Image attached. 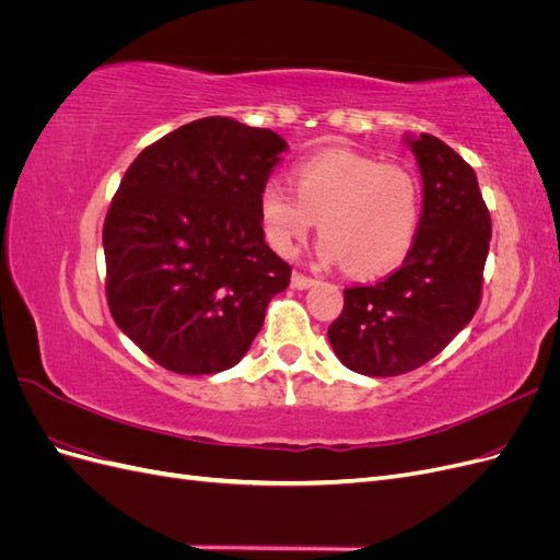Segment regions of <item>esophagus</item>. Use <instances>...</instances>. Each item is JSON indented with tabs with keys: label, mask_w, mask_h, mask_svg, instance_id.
<instances>
[{
	"label": "esophagus",
	"mask_w": 560,
	"mask_h": 560,
	"mask_svg": "<svg viewBox=\"0 0 560 560\" xmlns=\"http://www.w3.org/2000/svg\"><path fill=\"white\" fill-rule=\"evenodd\" d=\"M317 280L315 278H311V276H306V273H299V270H294V276H292V287L294 290H308L311 284H315Z\"/></svg>",
	"instance_id": "34e87169"
}]
</instances>
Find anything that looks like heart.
I'll list each match as a JSON object with an SVG mask.
<instances>
[{
    "label": "heart",
    "mask_w": 560,
    "mask_h": 560,
    "mask_svg": "<svg viewBox=\"0 0 560 560\" xmlns=\"http://www.w3.org/2000/svg\"><path fill=\"white\" fill-rule=\"evenodd\" d=\"M294 194L270 179L259 194L266 243L294 254L319 219L322 261L341 264L358 278L395 270L413 247L422 189L401 163H381L354 151H322L292 171Z\"/></svg>",
    "instance_id": "obj_1"
}]
</instances>
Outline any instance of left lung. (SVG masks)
<instances>
[{
	"mask_svg": "<svg viewBox=\"0 0 560 560\" xmlns=\"http://www.w3.org/2000/svg\"><path fill=\"white\" fill-rule=\"evenodd\" d=\"M411 149L422 214L409 257L376 284L346 287L343 311L327 331L336 358L374 378L409 374L469 325L493 233L471 165L428 132Z\"/></svg>",
	"mask_w": 560,
	"mask_h": 560,
	"instance_id": "left-lung-1",
	"label": "left lung"
}]
</instances>
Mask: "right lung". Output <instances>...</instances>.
<instances>
[{"label":"right lung","mask_w":560,"mask_h":560,"mask_svg":"<svg viewBox=\"0 0 560 560\" xmlns=\"http://www.w3.org/2000/svg\"><path fill=\"white\" fill-rule=\"evenodd\" d=\"M287 144L229 116L186 124L144 147L103 226L107 306L167 371L238 364L292 266L264 241L259 194Z\"/></svg>","instance_id":"obj_1"}]
</instances>
